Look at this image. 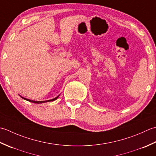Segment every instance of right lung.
<instances>
[{
	"label": "right lung",
	"mask_w": 156,
	"mask_h": 156,
	"mask_svg": "<svg viewBox=\"0 0 156 156\" xmlns=\"http://www.w3.org/2000/svg\"><path fill=\"white\" fill-rule=\"evenodd\" d=\"M59 96H57L56 98H54V99H52V100H46V101H34V100H29V99H27V98H23L22 96H21L23 99L27 100L28 101H30V102H32V103H35V104H41V103H44V102H48V101H55L56 100L57 98H58Z\"/></svg>",
	"instance_id": "right-lung-1"
}]
</instances>
